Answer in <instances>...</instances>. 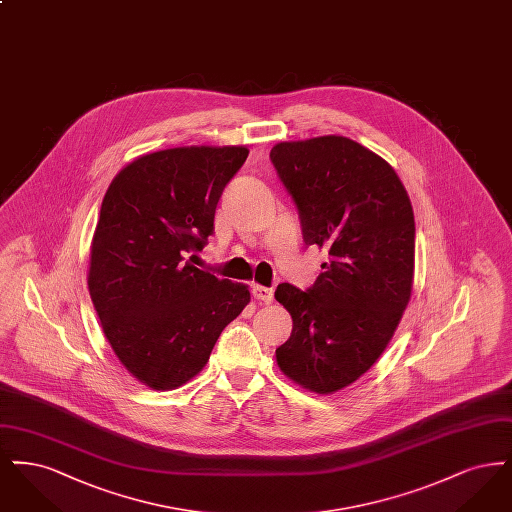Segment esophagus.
Here are the masks:
<instances>
[{
    "label": "esophagus",
    "mask_w": 512,
    "mask_h": 512,
    "mask_svg": "<svg viewBox=\"0 0 512 512\" xmlns=\"http://www.w3.org/2000/svg\"><path fill=\"white\" fill-rule=\"evenodd\" d=\"M251 292H253L255 299H259V301H263V303H270V301L274 299L272 288H265V286H259V284H255Z\"/></svg>",
    "instance_id": "1"
}]
</instances>
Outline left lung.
<instances>
[{
	"instance_id": "1",
	"label": "left lung",
	"mask_w": 512,
	"mask_h": 512,
	"mask_svg": "<svg viewBox=\"0 0 512 512\" xmlns=\"http://www.w3.org/2000/svg\"><path fill=\"white\" fill-rule=\"evenodd\" d=\"M270 161L299 211L305 244L330 257L309 290L276 288L293 320L276 361L295 384L332 393L378 361L407 309L411 199L390 163L343 136L280 142Z\"/></svg>"
}]
</instances>
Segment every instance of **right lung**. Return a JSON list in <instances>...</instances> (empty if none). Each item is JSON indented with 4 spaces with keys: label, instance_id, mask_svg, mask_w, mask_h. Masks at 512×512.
<instances>
[{
    "label": "right lung",
    "instance_id": "add662e5",
    "mask_svg": "<svg viewBox=\"0 0 512 512\" xmlns=\"http://www.w3.org/2000/svg\"><path fill=\"white\" fill-rule=\"evenodd\" d=\"M247 153L244 146L147 153L103 197L88 290L115 355L153 390L192 380L251 299L245 284L219 280L188 259L213 234L222 190Z\"/></svg>",
    "mask_w": 512,
    "mask_h": 512
}]
</instances>
